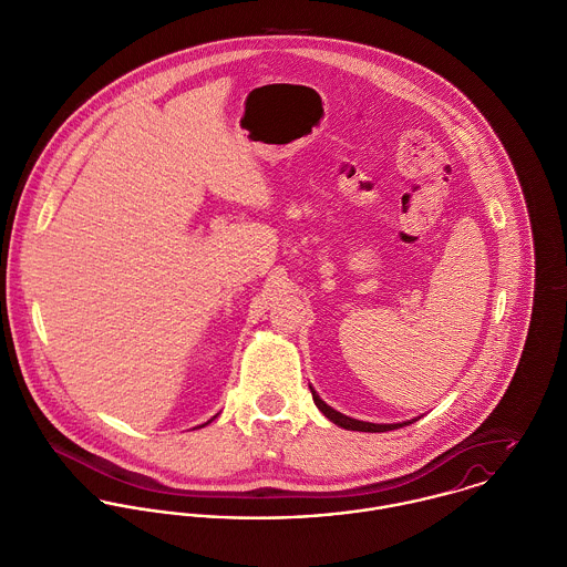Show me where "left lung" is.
I'll use <instances>...</instances> for the list:
<instances>
[{
	"label": "left lung",
	"instance_id": "left-lung-1",
	"mask_svg": "<svg viewBox=\"0 0 567 567\" xmlns=\"http://www.w3.org/2000/svg\"><path fill=\"white\" fill-rule=\"evenodd\" d=\"M312 389V386H310ZM312 398H315V404L319 406V411L328 417V420H332L334 424H339V426H343V429H348V431H365V433H382V431H393V429H400V426H406V424H413L417 417H413V420H404V422H393V424H377V422H363V420H357V417H350V415H346V413H341V411H337V409H332L330 404H326L323 400H321V395L312 389Z\"/></svg>",
	"mask_w": 567,
	"mask_h": 567
}]
</instances>
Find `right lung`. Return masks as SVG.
Instances as JSON below:
<instances>
[{"label": "right lung", "mask_w": 567, "mask_h": 567, "mask_svg": "<svg viewBox=\"0 0 567 567\" xmlns=\"http://www.w3.org/2000/svg\"><path fill=\"white\" fill-rule=\"evenodd\" d=\"M213 417H217V415H213ZM213 417H210V420H213ZM210 420H208V422H210ZM208 422H204V424H208ZM204 424H199V426H204Z\"/></svg>", "instance_id": "add662e5"}]
</instances>
